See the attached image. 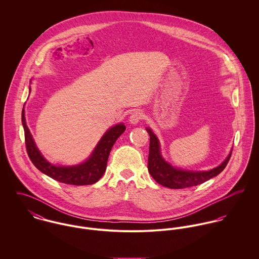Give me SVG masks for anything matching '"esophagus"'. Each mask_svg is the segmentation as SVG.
I'll use <instances>...</instances> for the list:
<instances>
[{
    "label": "esophagus",
    "instance_id": "34e87169",
    "mask_svg": "<svg viewBox=\"0 0 259 259\" xmlns=\"http://www.w3.org/2000/svg\"><path fill=\"white\" fill-rule=\"evenodd\" d=\"M143 117H144V115H143L142 112H140V111H134V112L131 114V116H130V122H131L132 124H137V123H139V122L143 119Z\"/></svg>",
    "mask_w": 259,
    "mask_h": 259
}]
</instances>
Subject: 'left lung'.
Masks as SVG:
<instances>
[{
    "label": "left lung",
    "mask_w": 259,
    "mask_h": 259,
    "mask_svg": "<svg viewBox=\"0 0 259 259\" xmlns=\"http://www.w3.org/2000/svg\"><path fill=\"white\" fill-rule=\"evenodd\" d=\"M147 132L149 135L148 172L157 184L168 188L181 189L207 182L222 172L231 156L232 149L219 166L209 170H185L178 168L167 162L161 155L160 144L154 133L149 127H147Z\"/></svg>",
    "instance_id": "8db88e82"
}]
</instances>
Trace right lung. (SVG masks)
I'll return each mask as SVG.
<instances>
[{"label":"right lung","instance_id":"right-lung-1","mask_svg":"<svg viewBox=\"0 0 259 259\" xmlns=\"http://www.w3.org/2000/svg\"><path fill=\"white\" fill-rule=\"evenodd\" d=\"M31 92V88H30ZM22 123L25 131V141L27 152L39 171L52 178L55 181L66 185H94L104 176L108 158L111 148L115 141L125 131L123 123H117L110 127L102 137L92 154L81 163L75 165H56L48 161L38 150L36 143L27 126L25 110L22 111Z\"/></svg>","mask_w":259,"mask_h":259}]
</instances>
